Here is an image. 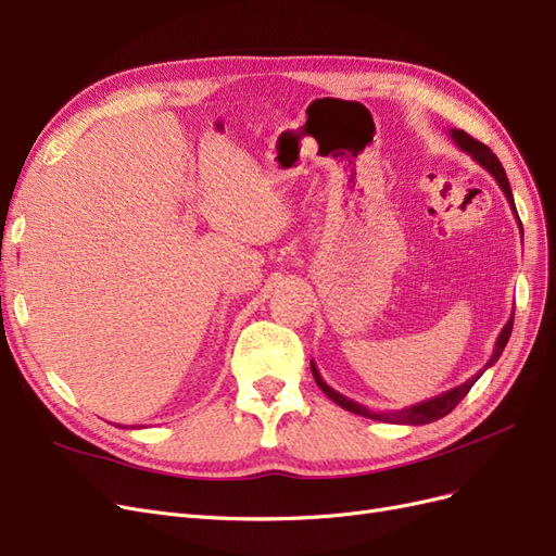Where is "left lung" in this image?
Returning <instances> with one entry per match:
<instances>
[{
    "label": "left lung",
    "mask_w": 556,
    "mask_h": 556,
    "mask_svg": "<svg viewBox=\"0 0 556 556\" xmlns=\"http://www.w3.org/2000/svg\"><path fill=\"white\" fill-rule=\"evenodd\" d=\"M450 139H452L454 143H457L466 155L473 157V160L482 166L484 172H490V174L494 176V180L498 182V188L503 190V194H506L508 204H510V208H513V213H515V217H517V208H515V199H513V190H510L508 176H506V172H503V166H501L498 157L492 153V150L486 148L484 143L476 141L473 137H468V134H466L464 129H450ZM517 220H519V217H517ZM510 331H513V317L508 319L506 327L501 329L498 339H496V345H494V352H492V357H490V362L484 364V368H482V371H480L478 376H473V378L462 382V384H457V387H452V390H447V392H443V394H439V396L427 399V401H419V403H415V406L401 408V410H371V408H366V406H362V403L352 401V399L343 396L341 392H336L333 387H329V384L325 382V378L319 376L315 362H311V371H313V378H315L319 390H323L333 403H339L341 408H345V410H350V413L368 417V419H378V422H392V425H429V422H435V419H441V417H445L447 413H452L454 408H457V403L468 394V390L478 382V378H480L492 364L498 362L503 348H506V343H508V339H510Z\"/></svg>",
    "instance_id": "8db88e82"
}]
</instances>
